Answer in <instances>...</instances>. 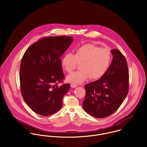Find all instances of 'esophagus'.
<instances>
[{"label": "esophagus", "instance_id": "34e87169", "mask_svg": "<svg viewBox=\"0 0 147 147\" xmlns=\"http://www.w3.org/2000/svg\"><path fill=\"white\" fill-rule=\"evenodd\" d=\"M71 86L72 88H76L78 86V85L75 84H71Z\"/></svg>", "mask_w": 147, "mask_h": 147}]
</instances>
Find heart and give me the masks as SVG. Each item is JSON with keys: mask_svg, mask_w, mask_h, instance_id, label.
<instances>
[{"mask_svg": "<svg viewBox=\"0 0 147 147\" xmlns=\"http://www.w3.org/2000/svg\"><path fill=\"white\" fill-rule=\"evenodd\" d=\"M111 60V54L107 48L87 43L79 47L75 54L67 53L63 56L62 65L65 71L71 74L80 64V71L67 76L68 82L81 84L89 78L96 80L101 78L109 67Z\"/></svg>", "mask_w": 147, "mask_h": 147, "instance_id": "b5f03b06", "label": "heart"}]
</instances>
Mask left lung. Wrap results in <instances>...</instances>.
Segmentation results:
<instances>
[{
  "label": "left lung",
  "mask_w": 147,
  "mask_h": 147,
  "mask_svg": "<svg viewBox=\"0 0 147 147\" xmlns=\"http://www.w3.org/2000/svg\"><path fill=\"white\" fill-rule=\"evenodd\" d=\"M111 53L113 59L105 74L100 79L85 85L83 109L97 118L113 114L128 92L129 73L126 58L118 49H113Z\"/></svg>",
  "instance_id": "1"
}]
</instances>
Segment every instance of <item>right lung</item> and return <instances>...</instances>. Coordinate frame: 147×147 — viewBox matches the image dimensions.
Returning a JSON list of instances; mask_svg holds the SVG:
<instances>
[{
    "label": "right lung",
    "mask_w": 147,
    "mask_h": 147,
    "mask_svg": "<svg viewBox=\"0 0 147 147\" xmlns=\"http://www.w3.org/2000/svg\"><path fill=\"white\" fill-rule=\"evenodd\" d=\"M73 41L71 36L46 37L33 43L21 59L20 82L22 96L36 113L49 116L62 107L69 84L64 78L61 57Z\"/></svg>",
    "instance_id": "obj_1"
}]
</instances>
